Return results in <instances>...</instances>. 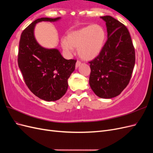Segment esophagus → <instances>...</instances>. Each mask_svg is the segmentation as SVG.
<instances>
[{
	"mask_svg": "<svg viewBox=\"0 0 153 153\" xmlns=\"http://www.w3.org/2000/svg\"><path fill=\"white\" fill-rule=\"evenodd\" d=\"M81 64V62L80 61H77L76 62V68H77Z\"/></svg>",
	"mask_w": 153,
	"mask_h": 153,
	"instance_id": "esophagus-1",
	"label": "esophagus"
}]
</instances>
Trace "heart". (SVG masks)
Listing matches in <instances>:
<instances>
[{
    "instance_id": "1",
    "label": "heart",
    "mask_w": 153,
    "mask_h": 153,
    "mask_svg": "<svg viewBox=\"0 0 153 153\" xmlns=\"http://www.w3.org/2000/svg\"><path fill=\"white\" fill-rule=\"evenodd\" d=\"M106 39V32L100 25H92L72 31L67 38H63L61 45L68 53L73 52V47L78 48L79 56L89 61L96 57L102 50Z\"/></svg>"
}]
</instances>
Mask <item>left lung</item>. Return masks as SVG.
<instances>
[{
	"mask_svg": "<svg viewBox=\"0 0 153 153\" xmlns=\"http://www.w3.org/2000/svg\"><path fill=\"white\" fill-rule=\"evenodd\" d=\"M101 18L106 22L108 39L100 54L89 62V85L96 95L109 99L119 95L128 85L135 52L126 27L110 16Z\"/></svg>",
	"mask_w": 153,
	"mask_h": 153,
	"instance_id": "left-lung-1",
	"label": "left lung"
}]
</instances>
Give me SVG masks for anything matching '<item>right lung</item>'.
Here are the masks:
<instances>
[{"mask_svg": "<svg viewBox=\"0 0 153 153\" xmlns=\"http://www.w3.org/2000/svg\"><path fill=\"white\" fill-rule=\"evenodd\" d=\"M60 18L36 20L22 32L19 43L18 64L25 84L34 95L47 101L58 100L65 94L76 61L65 59L57 49L41 47L35 39L34 30L37 23Z\"/></svg>", "mask_w": 153, "mask_h": 153, "instance_id": "right-lung-1", "label": "right lung"}]
</instances>
